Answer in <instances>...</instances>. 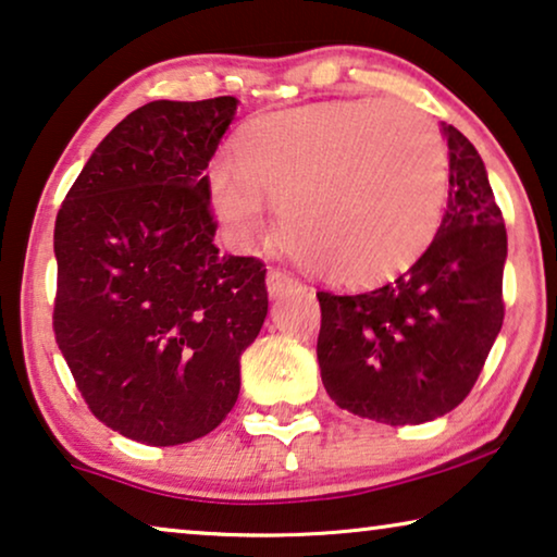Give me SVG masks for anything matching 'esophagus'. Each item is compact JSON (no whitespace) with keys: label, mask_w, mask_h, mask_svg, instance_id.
Wrapping results in <instances>:
<instances>
[{"label":"esophagus","mask_w":557,"mask_h":557,"mask_svg":"<svg viewBox=\"0 0 557 557\" xmlns=\"http://www.w3.org/2000/svg\"><path fill=\"white\" fill-rule=\"evenodd\" d=\"M265 288H269L271 298H281V296L298 292V288H301V281L294 278L292 273L273 269V271H269V276H265Z\"/></svg>","instance_id":"34e87169"}]
</instances>
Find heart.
Here are the masks:
<instances>
[{
	"instance_id": "1",
	"label": "heart",
	"mask_w": 557,
	"mask_h": 557,
	"mask_svg": "<svg viewBox=\"0 0 557 557\" xmlns=\"http://www.w3.org/2000/svg\"><path fill=\"white\" fill-rule=\"evenodd\" d=\"M238 160L208 171L225 238L251 248L271 200L296 251L346 281L392 276L424 253L447 198L449 152L424 112L349 100L271 112L240 133Z\"/></svg>"
}]
</instances>
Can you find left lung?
<instances>
[{
  "label": "left lung",
  "instance_id": "obj_1",
  "mask_svg": "<svg viewBox=\"0 0 557 557\" xmlns=\"http://www.w3.org/2000/svg\"><path fill=\"white\" fill-rule=\"evenodd\" d=\"M440 131L449 193L430 248L372 292L317 294V357L329 397L392 426L453 412L478 382L505 317L507 233L485 163L457 127Z\"/></svg>",
  "mask_w": 557,
  "mask_h": 557
}]
</instances>
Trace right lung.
Segmentation results:
<instances>
[{
    "mask_svg": "<svg viewBox=\"0 0 557 557\" xmlns=\"http://www.w3.org/2000/svg\"><path fill=\"white\" fill-rule=\"evenodd\" d=\"M236 110V98L133 110L54 223V338L92 414L143 445L223 422L269 313L263 263L213 244L206 168Z\"/></svg>",
    "mask_w": 557,
    "mask_h": 557,
    "instance_id": "add662e5",
    "label": "right lung"
}]
</instances>
